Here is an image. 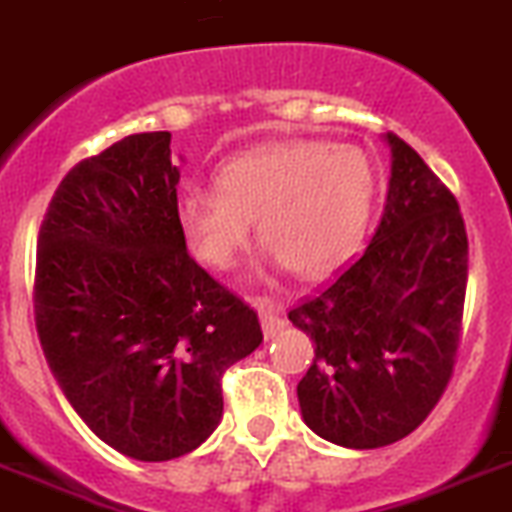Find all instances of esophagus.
<instances>
[{"mask_svg":"<svg viewBox=\"0 0 512 512\" xmlns=\"http://www.w3.org/2000/svg\"><path fill=\"white\" fill-rule=\"evenodd\" d=\"M255 305L257 310H260V323H262V333H265V338L278 336V333L285 328V318L283 313H280V305H275L267 298H257Z\"/></svg>","mask_w":512,"mask_h":512,"instance_id":"34e87169","label":"esophagus"}]
</instances>
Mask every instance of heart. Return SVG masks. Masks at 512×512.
I'll list each match as a JSON object with an SVG mask.
<instances>
[{
    "label": "heart",
    "mask_w": 512,
    "mask_h": 512,
    "mask_svg": "<svg viewBox=\"0 0 512 512\" xmlns=\"http://www.w3.org/2000/svg\"><path fill=\"white\" fill-rule=\"evenodd\" d=\"M374 169L361 148L318 138L265 143L224 161L214 189L194 186L176 219L202 265L229 270L252 219L267 260L318 278L358 247L374 204Z\"/></svg>",
    "instance_id": "b5f03b06"
}]
</instances>
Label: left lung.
I'll use <instances>...</instances> for the list:
<instances>
[{
    "label": "left lung",
    "instance_id": "8db88e82",
    "mask_svg": "<svg viewBox=\"0 0 512 512\" xmlns=\"http://www.w3.org/2000/svg\"><path fill=\"white\" fill-rule=\"evenodd\" d=\"M381 222L364 255L288 318L315 343L298 384L303 422L348 450L407 437L455 369L467 288L457 199L394 133Z\"/></svg>",
    "mask_w": 512,
    "mask_h": 512
}]
</instances>
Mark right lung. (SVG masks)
<instances>
[{
  "label": "right lung",
  "instance_id": "obj_1",
  "mask_svg": "<svg viewBox=\"0 0 512 512\" xmlns=\"http://www.w3.org/2000/svg\"><path fill=\"white\" fill-rule=\"evenodd\" d=\"M171 133H133L60 181L37 240L35 323L95 437L164 462L222 419V374L262 343L257 313L191 260Z\"/></svg>",
  "mask_w": 512,
  "mask_h": 512
}]
</instances>
